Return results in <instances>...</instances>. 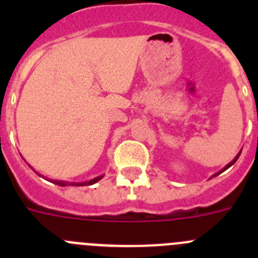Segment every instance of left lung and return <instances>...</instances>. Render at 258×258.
<instances>
[{
    "instance_id": "8db88e82",
    "label": "left lung",
    "mask_w": 258,
    "mask_h": 258,
    "mask_svg": "<svg viewBox=\"0 0 258 258\" xmlns=\"http://www.w3.org/2000/svg\"><path fill=\"white\" fill-rule=\"evenodd\" d=\"M239 155H240V154H238V156H236V157H235V159H234V160H232V161H231V163H230V164H227V165H226V166H225V169H222V170H221V172H220V173H222V172H223V170H226V169H227V168H230V166H231V165H232V164L235 163V161H236V160H238V157H239ZM220 173H217V174H220Z\"/></svg>"
}]
</instances>
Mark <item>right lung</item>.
<instances>
[{"label": "right lung", "mask_w": 258, "mask_h": 258, "mask_svg": "<svg viewBox=\"0 0 258 258\" xmlns=\"http://www.w3.org/2000/svg\"><path fill=\"white\" fill-rule=\"evenodd\" d=\"M102 177H103V175H99V177H97V178L90 179L89 182H80V183H75V182H71L70 184H72V186H88V184H93V183H95V182H98L99 179L102 178ZM52 182H54L55 184H59V186H66V184H67V182H64V181H52Z\"/></svg>", "instance_id": "1"}]
</instances>
